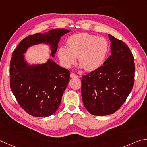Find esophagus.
I'll return each instance as SVG.
<instances>
[{
    "instance_id": "1",
    "label": "esophagus",
    "mask_w": 147,
    "mask_h": 147,
    "mask_svg": "<svg viewBox=\"0 0 147 147\" xmlns=\"http://www.w3.org/2000/svg\"><path fill=\"white\" fill-rule=\"evenodd\" d=\"M70 76H71V78H78V76L76 75V74H75L73 73H71Z\"/></svg>"
}]
</instances>
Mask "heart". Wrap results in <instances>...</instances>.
<instances>
[{"instance_id": "obj_1", "label": "heart", "mask_w": 147, "mask_h": 147, "mask_svg": "<svg viewBox=\"0 0 147 147\" xmlns=\"http://www.w3.org/2000/svg\"><path fill=\"white\" fill-rule=\"evenodd\" d=\"M67 47H60L58 57L62 65L70 68L75 64L77 57L80 67L87 71L99 68L104 62L108 51V42L104 37L87 33H80L71 36L67 41Z\"/></svg>"}]
</instances>
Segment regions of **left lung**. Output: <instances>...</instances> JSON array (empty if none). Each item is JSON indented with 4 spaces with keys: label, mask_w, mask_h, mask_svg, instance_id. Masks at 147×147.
<instances>
[{
    "label": "left lung",
    "mask_w": 147,
    "mask_h": 147,
    "mask_svg": "<svg viewBox=\"0 0 147 147\" xmlns=\"http://www.w3.org/2000/svg\"><path fill=\"white\" fill-rule=\"evenodd\" d=\"M111 55L103 65L82 77V96L87 111L96 116L114 113L133 89L135 66L131 51L125 42L108 34Z\"/></svg>",
    "instance_id": "8db88e82"
}]
</instances>
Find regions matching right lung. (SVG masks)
Wrapping results in <instances>:
<instances>
[{"mask_svg":"<svg viewBox=\"0 0 147 147\" xmlns=\"http://www.w3.org/2000/svg\"><path fill=\"white\" fill-rule=\"evenodd\" d=\"M71 30L57 28L26 37L17 46L10 62V87L17 102L34 117L55 113L70 78L69 71L51 59L41 64H29L25 59L27 49L38 44L49 45L55 57L60 37Z\"/></svg>","mask_w":147,"mask_h":147,"instance_id":"right-lung-1","label":"right lung"}]
</instances>
